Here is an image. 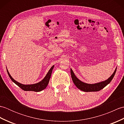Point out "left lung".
Instances as JSON below:
<instances>
[{"label":"left lung","instance_id":"left-lung-1","mask_svg":"<svg viewBox=\"0 0 124 124\" xmlns=\"http://www.w3.org/2000/svg\"><path fill=\"white\" fill-rule=\"evenodd\" d=\"M117 68L115 70L114 73L111 76V77L109 78L107 80H105L104 81H102L101 83H99L97 84H88L86 83H84L82 81H81L80 80L76 77L75 75L73 73L72 70L71 69V78L73 83L75 85L77 86V87L80 89L81 91H83L84 92H97L102 89L105 87L108 84H109L112 79L114 78V76L116 72Z\"/></svg>","mask_w":124,"mask_h":124}]
</instances>
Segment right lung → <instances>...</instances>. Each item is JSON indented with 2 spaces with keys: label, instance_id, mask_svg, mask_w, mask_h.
I'll use <instances>...</instances> for the list:
<instances>
[{
  "label": "right lung",
  "instance_id": "obj_1",
  "mask_svg": "<svg viewBox=\"0 0 124 124\" xmlns=\"http://www.w3.org/2000/svg\"><path fill=\"white\" fill-rule=\"evenodd\" d=\"M53 68H54V65H53L51 69H49L48 73H47L46 76L41 81L35 84H32V85H23V84H21L17 82L16 81H15L14 79L12 77V76L10 75L9 73L8 72V71L7 70V71L8 75L10 79H11L13 82L16 84V85H17L18 87H20L22 89H23V90H24L25 91L40 92L44 89L48 85V84L49 83L50 78H51L52 72Z\"/></svg>",
  "mask_w": 124,
  "mask_h": 124
}]
</instances>
